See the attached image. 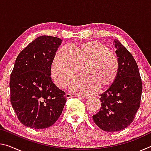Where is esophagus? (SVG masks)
Returning a JSON list of instances; mask_svg holds the SVG:
<instances>
[{"label": "esophagus", "instance_id": "1", "mask_svg": "<svg viewBox=\"0 0 151 151\" xmlns=\"http://www.w3.org/2000/svg\"><path fill=\"white\" fill-rule=\"evenodd\" d=\"M65 96H66V99H69V98H72V97H74V96L72 95V94H68V93H66L65 94Z\"/></svg>", "mask_w": 151, "mask_h": 151}]
</instances>
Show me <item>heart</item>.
Returning a JSON list of instances; mask_svg holds the SVG:
<instances>
[{
  "label": "heart",
  "instance_id": "obj_1",
  "mask_svg": "<svg viewBox=\"0 0 151 151\" xmlns=\"http://www.w3.org/2000/svg\"><path fill=\"white\" fill-rule=\"evenodd\" d=\"M84 75L71 80L69 89L73 93L86 96L95 93L99 87L111 85L118 75L119 62L110 48L97 40H89L69 48L63 47L55 55L51 73L56 85L63 88L77 71L79 65Z\"/></svg>",
  "mask_w": 151,
  "mask_h": 151
}]
</instances>
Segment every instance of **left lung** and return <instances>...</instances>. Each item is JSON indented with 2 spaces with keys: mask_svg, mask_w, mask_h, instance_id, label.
Listing matches in <instances>:
<instances>
[{
  "mask_svg": "<svg viewBox=\"0 0 151 151\" xmlns=\"http://www.w3.org/2000/svg\"><path fill=\"white\" fill-rule=\"evenodd\" d=\"M119 62L116 78L101 94V108L93 116L101 129L119 131L129 127L140 107L142 85L139 68L132 55L119 40H114Z\"/></svg>",
  "mask_w": 151,
  "mask_h": 151,
  "instance_id": "8db88e82",
  "label": "left lung"
}]
</instances>
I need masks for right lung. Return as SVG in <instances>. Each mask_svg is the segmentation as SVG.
Masks as SVG:
<instances>
[{"mask_svg": "<svg viewBox=\"0 0 151 151\" xmlns=\"http://www.w3.org/2000/svg\"><path fill=\"white\" fill-rule=\"evenodd\" d=\"M59 38L40 36L18 55L10 77L11 102L18 119L35 129L48 128L60 116L65 93L51 79V65Z\"/></svg>", "mask_w": 151, "mask_h": 151, "instance_id": "obj_1", "label": "right lung"}]
</instances>
